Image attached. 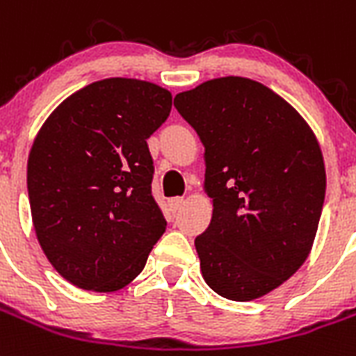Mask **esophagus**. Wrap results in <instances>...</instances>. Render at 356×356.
Returning <instances> with one entry per match:
<instances>
[{
	"label": "esophagus",
	"mask_w": 356,
	"mask_h": 356,
	"mask_svg": "<svg viewBox=\"0 0 356 356\" xmlns=\"http://www.w3.org/2000/svg\"><path fill=\"white\" fill-rule=\"evenodd\" d=\"M184 204V199L182 197H174V199L168 200V209L172 213H177L181 209V206Z\"/></svg>",
	"instance_id": "obj_1"
}]
</instances>
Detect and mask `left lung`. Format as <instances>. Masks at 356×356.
Segmentation results:
<instances>
[{
  "mask_svg": "<svg viewBox=\"0 0 356 356\" xmlns=\"http://www.w3.org/2000/svg\"><path fill=\"white\" fill-rule=\"evenodd\" d=\"M175 109L204 145L208 229L195 238L204 281L231 301H252L305 264L323 211L319 141L280 95L243 76L179 92Z\"/></svg>",
  "mask_w": 356,
  "mask_h": 356,
  "instance_id": "8db88e82",
  "label": "left lung"
}]
</instances>
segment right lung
I'll list each match as a JSON object with an SVG mask.
<instances>
[{
    "label": "right lung",
    "mask_w": 356,
    "mask_h": 356,
    "mask_svg": "<svg viewBox=\"0 0 356 356\" xmlns=\"http://www.w3.org/2000/svg\"><path fill=\"white\" fill-rule=\"evenodd\" d=\"M170 109L172 92L152 82L105 79L67 97L35 136L26 172L33 229L79 289L129 285L165 233L147 140Z\"/></svg>",
    "instance_id": "1"
}]
</instances>
